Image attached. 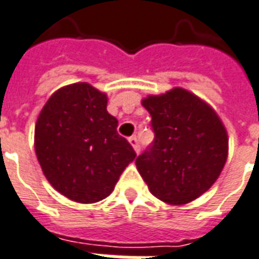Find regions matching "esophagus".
<instances>
[{
    "label": "esophagus",
    "instance_id": "obj_1",
    "mask_svg": "<svg viewBox=\"0 0 259 259\" xmlns=\"http://www.w3.org/2000/svg\"><path fill=\"white\" fill-rule=\"evenodd\" d=\"M128 141H130V144L133 145V148L135 149V152L138 153V152H139V141H138V138H137V137L134 135V137H130V139H128Z\"/></svg>",
    "mask_w": 259,
    "mask_h": 259
}]
</instances>
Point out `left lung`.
Listing matches in <instances>:
<instances>
[{
  "label": "left lung",
  "mask_w": 259,
  "mask_h": 259,
  "mask_svg": "<svg viewBox=\"0 0 259 259\" xmlns=\"http://www.w3.org/2000/svg\"><path fill=\"white\" fill-rule=\"evenodd\" d=\"M142 104L155 138L135 163L149 191L174 205L202 195L226 163L229 141L218 114L181 88Z\"/></svg>",
  "instance_id": "left-lung-1"
}]
</instances>
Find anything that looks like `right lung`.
Segmentation results:
<instances>
[{
    "label": "right lung",
    "instance_id": "add662e5",
    "mask_svg": "<svg viewBox=\"0 0 259 259\" xmlns=\"http://www.w3.org/2000/svg\"><path fill=\"white\" fill-rule=\"evenodd\" d=\"M107 97L89 83L61 88L49 99L34 128V149L46 179L72 201L109 197L135 150L117 133Z\"/></svg>",
    "mask_w": 259,
    "mask_h": 259
}]
</instances>
